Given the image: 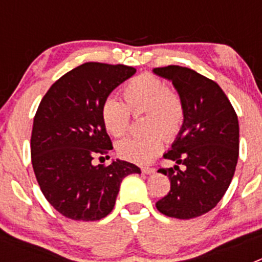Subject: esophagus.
I'll return each mask as SVG.
<instances>
[{
	"label": "esophagus",
	"mask_w": 262,
	"mask_h": 262,
	"mask_svg": "<svg viewBox=\"0 0 262 262\" xmlns=\"http://www.w3.org/2000/svg\"><path fill=\"white\" fill-rule=\"evenodd\" d=\"M142 172L144 173V174H152V173H155V168H151V166H144V168H142Z\"/></svg>",
	"instance_id": "esophagus-1"
}]
</instances>
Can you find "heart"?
I'll return each mask as SVG.
<instances>
[{"label":"heart","instance_id":"heart-1","mask_svg":"<svg viewBox=\"0 0 262 262\" xmlns=\"http://www.w3.org/2000/svg\"><path fill=\"white\" fill-rule=\"evenodd\" d=\"M124 104L118 98H107L101 107V120L105 129L114 138L128 131L131 114H145V136L127 138L118 143L117 152L134 164L151 163L163 149V136L173 140L182 131L186 120V106L182 96L169 88L165 81L151 73L131 78L122 88Z\"/></svg>","mask_w":262,"mask_h":262}]
</instances>
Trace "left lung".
<instances>
[{
	"label": "left lung",
	"mask_w": 262,
	"mask_h": 262,
	"mask_svg": "<svg viewBox=\"0 0 262 262\" xmlns=\"http://www.w3.org/2000/svg\"><path fill=\"white\" fill-rule=\"evenodd\" d=\"M154 72L172 81L186 106L184 128L164 155L177 165L159 169L170 180V190L156 207L177 219L201 216L214 209L232 181L239 157L237 115L222 88L193 69L168 66Z\"/></svg>",
	"instance_id": "8db88e82"
}]
</instances>
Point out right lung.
Here are the masks:
<instances>
[{
  "label": "right lung",
  "mask_w": 262,
  "mask_h": 262,
  "mask_svg": "<svg viewBox=\"0 0 262 262\" xmlns=\"http://www.w3.org/2000/svg\"><path fill=\"white\" fill-rule=\"evenodd\" d=\"M135 72L123 64L85 62L61 76L39 103L31 133L32 168L46 200L72 221L107 216L122 180L140 173L135 164L122 160L92 164L94 156L113 149L101 107Z\"/></svg>",
  "instance_id": "add662e5"
}]
</instances>
